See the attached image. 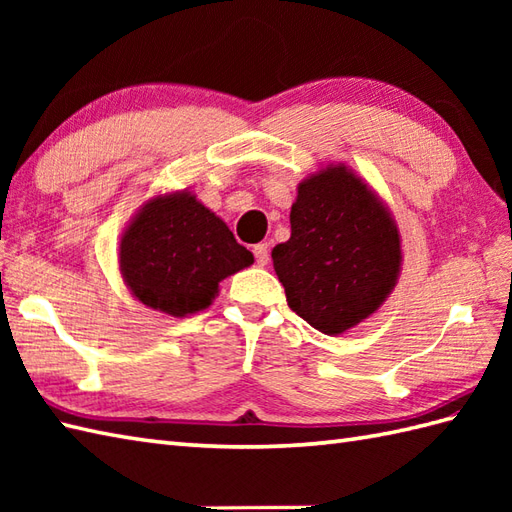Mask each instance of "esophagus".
Instances as JSON below:
<instances>
[{
    "label": "esophagus",
    "mask_w": 512,
    "mask_h": 512,
    "mask_svg": "<svg viewBox=\"0 0 512 512\" xmlns=\"http://www.w3.org/2000/svg\"><path fill=\"white\" fill-rule=\"evenodd\" d=\"M253 253H255L257 266H266L270 262V248H268V244H257L253 248Z\"/></svg>",
    "instance_id": "1"
}]
</instances>
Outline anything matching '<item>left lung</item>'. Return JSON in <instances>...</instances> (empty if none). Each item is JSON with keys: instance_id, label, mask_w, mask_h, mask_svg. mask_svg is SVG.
I'll use <instances>...</instances> for the list:
<instances>
[{"instance_id": "1", "label": "left lung", "mask_w": 512, "mask_h": 512, "mask_svg": "<svg viewBox=\"0 0 512 512\" xmlns=\"http://www.w3.org/2000/svg\"><path fill=\"white\" fill-rule=\"evenodd\" d=\"M273 266L303 321L343 334L372 317L398 284L396 220L350 167L328 165L299 182L290 239L273 248Z\"/></svg>"}]
</instances>
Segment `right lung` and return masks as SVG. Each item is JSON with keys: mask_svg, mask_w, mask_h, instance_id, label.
<instances>
[{"mask_svg": "<svg viewBox=\"0 0 512 512\" xmlns=\"http://www.w3.org/2000/svg\"><path fill=\"white\" fill-rule=\"evenodd\" d=\"M253 262V253L189 189L147 200L129 220L118 248L129 292L171 317L209 308L220 281Z\"/></svg>", "mask_w": 512, "mask_h": 512, "instance_id": "1", "label": "right lung"}]
</instances>
